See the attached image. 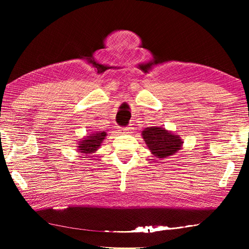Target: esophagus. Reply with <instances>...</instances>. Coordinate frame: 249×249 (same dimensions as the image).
I'll return each mask as SVG.
<instances>
[{"label": "esophagus", "instance_id": "34e87169", "mask_svg": "<svg viewBox=\"0 0 249 249\" xmlns=\"http://www.w3.org/2000/svg\"><path fill=\"white\" fill-rule=\"evenodd\" d=\"M121 134H129L130 133V127H125V128H120Z\"/></svg>", "mask_w": 249, "mask_h": 249}]
</instances>
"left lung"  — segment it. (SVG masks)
<instances>
[{
    "label": "left lung",
    "mask_w": 249,
    "mask_h": 249,
    "mask_svg": "<svg viewBox=\"0 0 249 249\" xmlns=\"http://www.w3.org/2000/svg\"><path fill=\"white\" fill-rule=\"evenodd\" d=\"M141 134L152 154L160 160L177 154L183 146L181 137L161 126L146 127Z\"/></svg>",
    "instance_id": "left-lung-1"
}]
</instances>
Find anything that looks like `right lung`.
I'll return each mask as SVG.
<instances>
[{
	"label": "right lung",
	"instance_id": "1",
	"mask_svg": "<svg viewBox=\"0 0 249 249\" xmlns=\"http://www.w3.org/2000/svg\"><path fill=\"white\" fill-rule=\"evenodd\" d=\"M106 137H107V133L105 130L92 131L77 142V151L86 155L92 154L99 149Z\"/></svg>",
	"mask_w": 249,
	"mask_h": 249
}]
</instances>
